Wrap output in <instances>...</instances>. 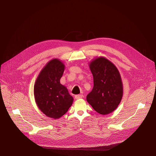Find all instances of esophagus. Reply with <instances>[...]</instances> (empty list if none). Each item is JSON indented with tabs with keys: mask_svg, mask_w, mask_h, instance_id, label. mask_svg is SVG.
Segmentation results:
<instances>
[{
	"mask_svg": "<svg viewBox=\"0 0 156 156\" xmlns=\"http://www.w3.org/2000/svg\"><path fill=\"white\" fill-rule=\"evenodd\" d=\"M83 97V95H75V99H81V98H82Z\"/></svg>",
	"mask_w": 156,
	"mask_h": 156,
	"instance_id": "1",
	"label": "esophagus"
}]
</instances>
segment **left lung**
Here are the masks:
<instances>
[{"instance_id":"1","label":"left lung","mask_w":156,"mask_h":156,"mask_svg":"<svg viewBox=\"0 0 156 156\" xmlns=\"http://www.w3.org/2000/svg\"><path fill=\"white\" fill-rule=\"evenodd\" d=\"M89 68L94 77V87L87 101L98 113L110 114L118 108L123 94L120 73L116 66L104 57L93 59Z\"/></svg>"}]
</instances>
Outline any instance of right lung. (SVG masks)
<instances>
[{
	"instance_id": "obj_1",
	"label": "right lung",
	"mask_w": 156,
	"mask_h": 156,
	"mask_svg": "<svg viewBox=\"0 0 156 156\" xmlns=\"http://www.w3.org/2000/svg\"><path fill=\"white\" fill-rule=\"evenodd\" d=\"M65 68L58 59L48 61L40 72L34 85V97L39 109L49 118L58 119L73 102L67 88L60 83Z\"/></svg>"
}]
</instances>
